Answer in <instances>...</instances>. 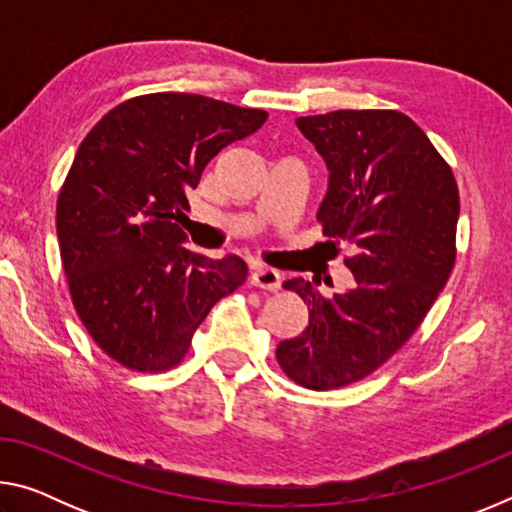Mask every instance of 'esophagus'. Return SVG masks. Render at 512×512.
<instances>
[{"mask_svg":"<svg viewBox=\"0 0 512 512\" xmlns=\"http://www.w3.org/2000/svg\"><path fill=\"white\" fill-rule=\"evenodd\" d=\"M250 284L257 289H268V291H277L280 289L282 284V277L280 273L275 271V268H264L259 266L253 271V275H250Z\"/></svg>","mask_w":512,"mask_h":512,"instance_id":"esophagus-1","label":"esophagus"}]
</instances>
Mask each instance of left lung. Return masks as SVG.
<instances>
[{"label": "left lung", "mask_w": 512, "mask_h": 512, "mask_svg": "<svg viewBox=\"0 0 512 512\" xmlns=\"http://www.w3.org/2000/svg\"><path fill=\"white\" fill-rule=\"evenodd\" d=\"M329 169L316 219L348 241L354 289L320 296L284 282L309 307V325L277 345L284 375L311 391L354 384L393 357L420 327L456 262L458 187L452 167L397 110H336L296 119Z\"/></svg>", "instance_id": "8db88e82"}]
</instances>
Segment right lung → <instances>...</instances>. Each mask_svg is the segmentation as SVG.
<instances>
[{
    "mask_svg": "<svg viewBox=\"0 0 512 512\" xmlns=\"http://www.w3.org/2000/svg\"><path fill=\"white\" fill-rule=\"evenodd\" d=\"M266 112L201 94L128 99L85 135L56 205L69 296L94 343L135 372L178 366L196 327L246 282L241 257L187 250V192Z\"/></svg>",
    "mask_w": 512,
    "mask_h": 512,
    "instance_id": "obj_1",
    "label": "right lung"
}]
</instances>
